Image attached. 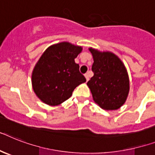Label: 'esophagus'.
Listing matches in <instances>:
<instances>
[{"instance_id": "1", "label": "esophagus", "mask_w": 155, "mask_h": 155, "mask_svg": "<svg viewBox=\"0 0 155 155\" xmlns=\"http://www.w3.org/2000/svg\"><path fill=\"white\" fill-rule=\"evenodd\" d=\"M84 76H85V78H86L87 81H88V80H89V75H88V73L84 74Z\"/></svg>"}]
</instances>
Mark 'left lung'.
<instances>
[{
    "label": "left lung",
    "instance_id": "left-lung-1",
    "mask_svg": "<svg viewBox=\"0 0 155 155\" xmlns=\"http://www.w3.org/2000/svg\"><path fill=\"white\" fill-rule=\"evenodd\" d=\"M93 56L94 75L87 82L94 101L104 110H116L125 103L129 93L127 71L120 59L109 51L89 48Z\"/></svg>",
    "mask_w": 155,
    "mask_h": 155
}]
</instances>
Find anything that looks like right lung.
<instances>
[{
  "label": "right lung",
  "mask_w": 155,
  "mask_h": 155,
  "mask_svg": "<svg viewBox=\"0 0 155 155\" xmlns=\"http://www.w3.org/2000/svg\"><path fill=\"white\" fill-rule=\"evenodd\" d=\"M82 48L62 42L46 49L33 69L34 92L45 104L56 106L71 97L74 89L86 82L75 63Z\"/></svg>",
  "instance_id": "add662e5"
}]
</instances>
